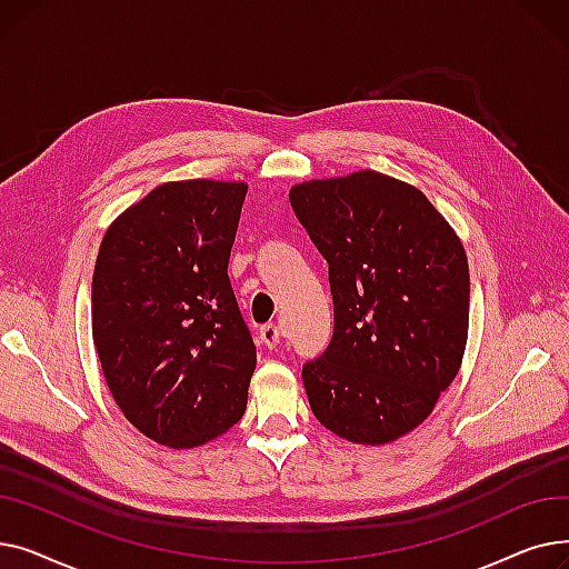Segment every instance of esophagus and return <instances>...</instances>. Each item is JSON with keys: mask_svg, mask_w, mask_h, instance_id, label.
Wrapping results in <instances>:
<instances>
[{"mask_svg": "<svg viewBox=\"0 0 569 569\" xmlns=\"http://www.w3.org/2000/svg\"><path fill=\"white\" fill-rule=\"evenodd\" d=\"M258 337H260V343H262V346L274 348V346L279 343V339H281V332H279V327H277L274 322H267V325L260 327Z\"/></svg>", "mask_w": 569, "mask_h": 569, "instance_id": "obj_1", "label": "esophagus"}]
</instances>
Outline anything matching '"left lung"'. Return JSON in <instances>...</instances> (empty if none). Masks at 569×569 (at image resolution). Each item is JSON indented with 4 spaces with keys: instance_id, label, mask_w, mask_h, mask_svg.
<instances>
[{
    "instance_id": "left-lung-1",
    "label": "left lung",
    "mask_w": 569,
    "mask_h": 569,
    "mask_svg": "<svg viewBox=\"0 0 569 569\" xmlns=\"http://www.w3.org/2000/svg\"><path fill=\"white\" fill-rule=\"evenodd\" d=\"M330 264L335 335L302 367L313 415L337 436L382 445L427 420L468 337V260L422 191L373 170L290 189Z\"/></svg>"
}]
</instances>
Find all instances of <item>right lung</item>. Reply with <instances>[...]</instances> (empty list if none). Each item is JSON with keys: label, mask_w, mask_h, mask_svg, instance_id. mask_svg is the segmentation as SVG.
Wrapping results in <instances>:
<instances>
[{"label": "right lung", "mask_w": 569, "mask_h": 569, "mask_svg": "<svg viewBox=\"0 0 569 569\" xmlns=\"http://www.w3.org/2000/svg\"><path fill=\"white\" fill-rule=\"evenodd\" d=\"M244 196L242 182L161 184L99 249L92 335L110 395L138 431L177 450L247 410L256 343L228 279Z\"/></svg>", "instance_id": "1"}]
</instances>
